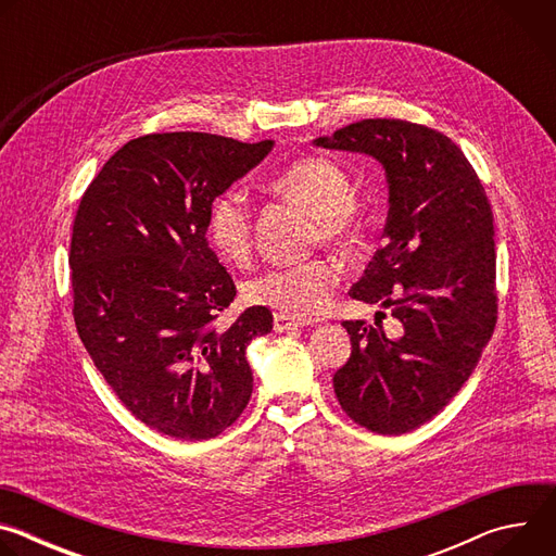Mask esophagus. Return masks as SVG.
Instances as JSON below:
<instances>
[{"label": "esophagus", "mask_w": 556, "mask_h": 556, "mask_svg": "<svg viewBox=\"0 0 556 556\" xmlns=\"http://www.w3.org/2000/svg\"><path fill=\"white\" fill-rule=\"evenodd\" d=\"M275 332H288V330H296V328H303L305 324L303 321H296V319H290V316L286 314H275Z\"/></svg>", "instance_id": "34e87169"}]
</instances>
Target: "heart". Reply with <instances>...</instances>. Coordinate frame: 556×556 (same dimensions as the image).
I'll return each mask as SVG.
<instances>
[{"label": "heart", "instance_id": "1", "mask_svg": "<svg viewBox=\"0 0 556 556\" xmlns=\"http://www.w3.org/2000/svg\"><path fill=\"white\" fill-rule=\"evenodd\" d=\"M270 189L299 204L314 217V237L337 251H354L361 244L363 224L354 208L350 176L324 155H305L270 180ZM206 240L228 264H244L253 249V222L247 200L219 193L206 213ZM339 286V268L328 260H307L292 266L268 268L244 283V296L253 305L270 307L290 319L319 316Z\"/></svg>", "mask_w": 556, "mask_h": 556}]
</instances>
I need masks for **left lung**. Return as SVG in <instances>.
Here are the masks:
<instances>
[{"label":"left lung","mask_w":556,"mask_h":556,"mask_svg":"<svg viewBox=\"0 0 556 556\" xmlns=\"http://www.w3.org/2000/svg\"><path fill=\"white\" fill-rule=\"evenodd\" d=\"M314 144L367 153L387 174L384 244L350 296L389 307L401 326L387 337L378 324L343 321L352 354L334 393L356 425L401 435L448 405L493 337V211L462 149L431 127L365 118Z\"/></svg>","instance_id":"left-lung-1"}]
</instances>
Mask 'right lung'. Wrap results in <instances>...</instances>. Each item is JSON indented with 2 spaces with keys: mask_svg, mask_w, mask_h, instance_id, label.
I'll use <instances>...</instances> for the list:
<instances>
[{
  "mask_svg": "<svg viewBox=\"0 0 556 556\" xmlns=\"http://www.w3.org/2000/svg\"><path fill=\"white\" fill-rule=\"evenodd\" d=\"M273 144L147 134L110 157L78 204L76 332L118 401L163 435L215 438L251 401L247 348L273 330V314L253 305L217 328L237 290L206 242V213Z\"/></svg>",
  "mask_w": 556,
  "mask_h": 556,
  "instance_id": "add662e5",
  "label": "right lung"
}]
</instances>
